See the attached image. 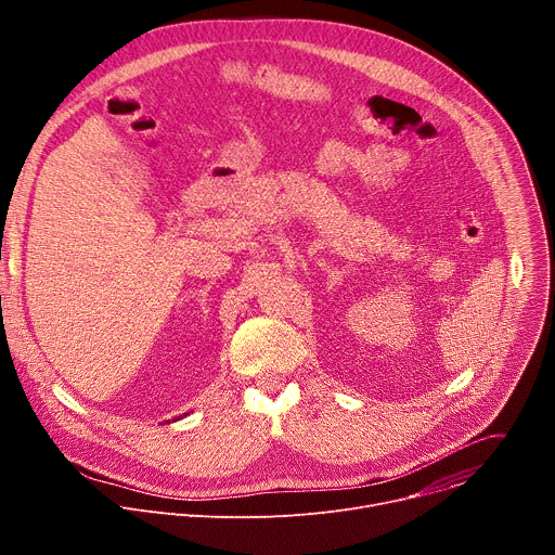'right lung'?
Listing matches in <instances>:
<instances>
[{"mask_svg": "<svg viewBox=\"0 0 555 555\" xmlns=\"http://www.w3.org/2000/svg\"><path fill=\"white\" fill-rule=\"evenodd\" d=\"M186 415H189V413H184V415H180V417H178V420H182V417H186ZM173 422H176V420H173Z\"/></svg>", "mask_w": 555, "mask_h": 555, "instance_id": "right-lung-1", "label": "right lung"}]
</instances>
